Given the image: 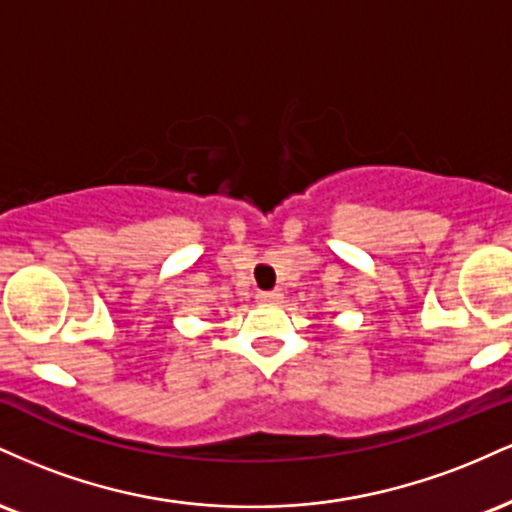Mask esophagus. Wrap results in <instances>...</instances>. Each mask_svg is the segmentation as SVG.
Here are the masks:
<instances>
[{
    "label": "esophagus",
    "mask_w": 512,
    "mask_h": 512,
    "mask_svg": "<svg viewBox=\"0 0 512 512\" xmlns=\"http://www.w3.org/2000/svg\"><path fill=\"white\" fill-rule=\"evenodd\" d=\"M257 298H260V303L264 305H274L281 301V291H260L257 293Z\"/></svg>",
    "instance_id": "1"
}]
</instances>
